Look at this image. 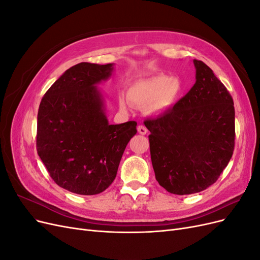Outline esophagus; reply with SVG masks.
Listing matches in <instances>:
<instances>
[{"label":"esophagus","mask_w":260,"mask_h":260,"mask_svg":"<svg viewBox=\"0 0 260 260\" xmlns=\"http://www.w3.org/2000/svg\"><path fill=\"white\" fill-rule=\"evenodd\" d=\"M138 132L140 133V135H146L147 133V129H146V127L145 125H143V124H140L139 127H138Z\"/></svg>","instance_id":"esophagus-1"}]
</instances>
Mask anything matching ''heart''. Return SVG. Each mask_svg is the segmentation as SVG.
<instances>
[{"label":"heart","mask_w":260,"mask_h":260,"mask_svg":"<svg viewBox=\"0 0 260 260\" xmlns=\"http://www.w3.org/2000/svg\"><path fill=\"white\" fill-rule=\"evenodd\" d=\"M182 93V84L178 78L166 75H155L133 83L128 90V100L133 105L145 107L151 114L165 111L172 106ZM127 103L120 100V107Z\"/></svg>","instance_id":"1"}]
</instances>
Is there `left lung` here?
<instances>
[{"label":"left lung","mask_w":260,"mask_h":260,"mask_svg":"<svg viewBox=\"0 0 260 260\" xmlns=\"http://www.w3.org/2000/svg\"><path fill=\"white\" fill-rule=\"evenodd\" d=\"M196 82L176 105L144 120L156 180L177 195L214 184L234 151L233 99L202 60L194 59Z\"/></svg>","instance_id":"left-lung-1"}]
</instances>
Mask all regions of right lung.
I'll return each mask as SVG.
<instances>
[{"label": "right lung", "instance_id": "1", "mask_svg": "<svg viewBox=\"0 0 260 260\" xmlns=\"http://www.w3.org/2000/svg\"><path fill=\"white\" fill-rule=\"evenodd\" d=\"M113 64L80 62L45 92L38 112L37 151L54 182L80 195L105 191L116 178L137 122L108 124L95 84Z\"/></svg>", "mask_w": 260, "mask_h": 260}]
</instances>
